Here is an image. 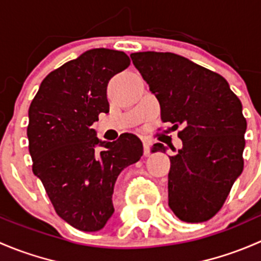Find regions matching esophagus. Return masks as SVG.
I'll return each instance as SVG.
<instances>
[{
	"label": "esophagus",
	"mask_w": 261,
	"mask_h": 261,
	"mask_svg": "<svg viewBox=\"0 0 261 261\" xmlns=\"http://www.w3.org/2000/svg\"><path fill=\"white\" fill-rule=\"evenodd\" d=\"M143 144H144V155H145V156H149L150 155V143L147 140H143Z\"/></svg>",
	"instance_id": "34e87169"
}]
</instances>
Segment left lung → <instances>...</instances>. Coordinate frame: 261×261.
<instances>
[{
  "instance_id": "obj_1",
  "label": "left lung",
  "mask_w": 261,
  "mask_h": 261,
  "mask_svg": "<svg viewBox=\"0 0 261 261\" xmlns=\"http://www.w3.org/2000/svg\"><path fill=\"white\" fill-rule=\"evenodd\" d=\"M130 57L159 101L163 122L181 127L183 146L170 156L168 174L170 210L184 222H204L220 211L243 173V105L222 75L187 58L156 51ZM152 150L167 147L158 143Z\"/></svg>"
}]
</instances>
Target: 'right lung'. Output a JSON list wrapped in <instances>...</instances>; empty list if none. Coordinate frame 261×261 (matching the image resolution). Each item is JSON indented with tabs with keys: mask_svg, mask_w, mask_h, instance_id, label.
<instances>
[{
	"mask_svg": "<svg viewBox=\"0 0 261 261\" xmlns=\"http://www.w3.org/2000/svg\"><path fill=\"white\" fill-rule=\"evenodd\" d=\"M130 65L123 51L91 49L49 73L29 109L33 172L58 215L73 227L93 232L114 215L118 174L143 156L133 134L102 141L91 126L107 114V84ZM101 147V150H97Z\"/></svg>",
	"mask_w": 261,
	"mask_h": 261,
	"instance_id": "obj_1",
	"label": "right lung"
}]
</instances>
